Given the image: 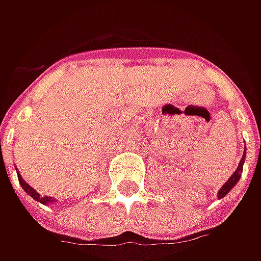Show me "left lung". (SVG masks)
Here are the masks:
<instances>
[{"label":"left lung","mask_w":261,"mask_h":261,"mask_svg":"<svg viewBox=\"0 0 261 261\" xmlns=\"http://www.w3.org/2000/svg\"><path fill=\"white\" fill-rule=\"evenodd\" d=\"M244 161H246V151H244V154H243V158H241V161H240V164L237 167V170L234 171V174L231 175L229 178H228V181H226L225 185L221 187V190L218 192V197L219 199H222L224 196H226L231 190H232V187L240 181V178H241V173H243V166H244Z\"/></svg>","instance_id":"1"}]
</instances>
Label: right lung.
I'll return each instance as SVG.
<instances>
[{
    "label": "right lung",
    "mask_w": 261,
    "mask_h": 261,
    "mask_svg": "<svg viewBox=\"0 0 261 261\" xmlns=\"http://www.w3.org/2000/svg\"><path fill=\"white\" fill-rule=\"evenodd\" d=\"M17 175H18V181H20V186L23 187V190H24L27 195H30L35 200H37V202H40V203H43V205H49V203H54V202H56L54 197H49V196H40L37 192H36L35 189L32 187L30 185H27L24 180H23V177L20 175V173L17 171Z\"/></svg>",
    "instance_id": "right-lung-1"
}]
</instances>
